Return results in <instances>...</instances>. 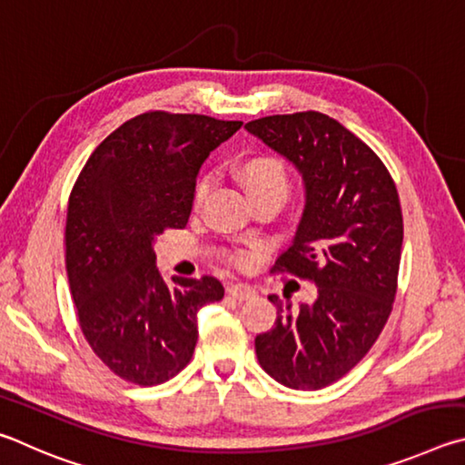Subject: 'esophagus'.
<instances>
[{"label": "esophagus", "instance_id": "34e87169", "mask_svg": "<svg viewBox=\"0 0 465 465\" xmlns=\"http://www.w3.org/2000/svg\"><path fill=\"white\" fill-rule=\"evenodd\" d=\"M226 294L232 296L234 300H241V302H242V300L253 298L255 296V290L245 286V283H231V286L226 288Z\"/></svg>", "mask_w": 465, "mask_h": 465}]
</instances>
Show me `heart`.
I'll return each instance as SVG.
<instances>
[{
	"label": "heart",
	"mask_w": 465,
	"mask_h": 465,
	"mask_svg": "<svg viewBox=\"0 0 465 465\" xmlns=\"http://www.w3.org/2000/svg\"><path fill=\"white\" fill-rule=\"evenodd\" d=\"M241 175L245 179L251 193L255 192H265V190H278L288 193V173L283 163L270 154H257V157H249L242 161L241 165ZM210 187V177L200 179L198 187H195V202H202L203 195L208 193ZM234 263H247L249 255L247 253H237L232 257Z\"/></svg>",
	"instance_id": "obj_1"
}]
</instances>
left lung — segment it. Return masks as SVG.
I'll list each match as a JSON object with an SVG mask.
<instances>
[{
	"label": "left lung",
	"mask_w": 465,
	"mask_h": 465,
	"mask_svg": "<svg viewBox=\"0 0 465 465\" xmlns=\"http://www.w3.org/2000/svg\"><path fill=\"white\" fill-rule=\"evenodd\" d=\"M251 134L302 173L306 206L275 273L311 280L314 304L278 296L272 331L257 335L259 365L294 390H321L360 363L392 312L402 251V210L384 163L361 138L321 112L251 120Z\"/></svg>",
	"instance_id": "8db88e82"
}]
</instances>
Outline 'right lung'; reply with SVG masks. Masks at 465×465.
<instances>
[{"label": "right lung", "mask_w": 465, "mask_h": 465, "mask_svg": "<svg viewBox=\"0 0 465 465\" xmlns=\"http://www.w3.org/2000/svg\"><path fill=\"white\" fill-rule=\"evenodd\" d=\"M242 126L202 114L144 112L104 138L69 195L64 265L81 332L118 378L157 386L190 363L198 314L218 302L216 278L154 270L153 241L190 218L210 151Z\"/></svg>", "instance_id": "1"}]
</instances>
